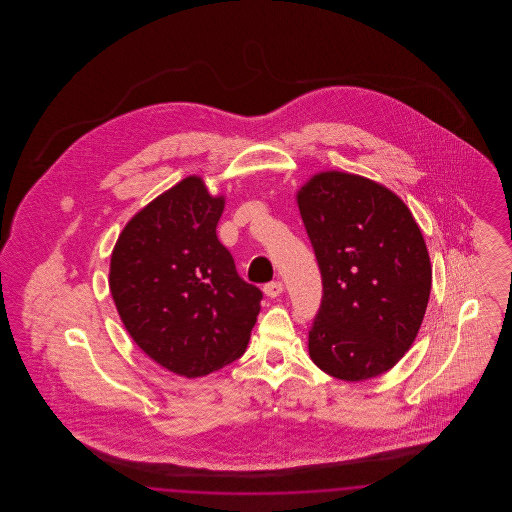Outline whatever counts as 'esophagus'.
<instances>
[{"label":"esophagus","mask_w":512,"mask_h":512,"mask_svg":"<svg viewBox=\"0 0 512 512\" xmlns=\"http://www.w3.org/2000/svg\"><path fill=\"white\" fill-rule=\"evenodd\" d=\"M265 293H267L268 297L274 299V297H278L280 293H284V284L278 282V280H276V282H270V284L265 286Z\"/></svg>","instance_id":"obj_1"}]
</instances>
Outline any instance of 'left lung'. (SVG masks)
Returning <instances> with one entry per match:
<instances>
[{"label":"left lung","instance_id":"obj_1","mask_svg":"<svg viewBox=\"0 0 512 512\" xmlns=\"http://www.w3.org/2000/svg\"><path fill=\"white\" fill-rule=\"evenodd\" d=\"M297 207L322 276L313 363L345 382L388 372L413 345L432 290L411 209L386 186L340 171L303 184Z\"/></svg>","mask_w":512,"mask_h":512}]
</instances>
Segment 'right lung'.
Returning a JSON list of instances; mask_svg holds the SVG:
<instances>
[{
	"instance_id": "obj_1",
	"label": "right lung",
	"mask_w": 512,
	"mask_h": 512,
	"mask_svg": "<svg viewBox=\"0 0 512 512\" xmlns=\"http://www.w3.org/2000/svg\"><path fill=\"white\" fill-rule=\"evenodd\" d=\"M224 195L188 176L122 228L109 290L122 324L157 365L199 378L244 355L263 293L217 238Z\"/></svg>"
}]
</instances>
